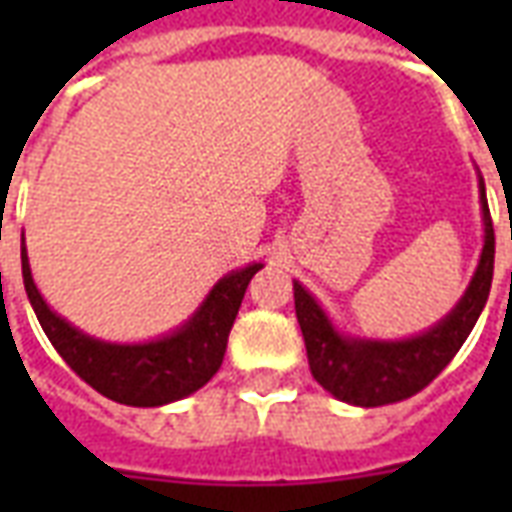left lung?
Returning <instances> with one entry per match:
<instances>
[{
	"label": "left lung",
	"instance_id": "8db88e82",
	"mask_svg": "<svg viewBox=\"0 0 512 512\" xmlns=\"http://www.w3.org/2000/svg\"><path fill=\"white\" fill-rule=\"evenodd\" d=\"M483 200L485 246L480 266L466 296L458 307L430 332L411 337L403 343H370V340H345L334 332L323 310L315 304L299 282H293L296 318H299L307 359L315 381L354 406H389L417 395L450 365L452 356L461 351L466 337L483 312L494 279V222L485 200V186L480 180Z\"/></svg>",
	"mask_w": 512,
	"mask_h": 512
}]
</instances>
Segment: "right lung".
<instances>
[{"label": "right lung", "mask_w": 512, "mask_h": 512, "mask_svg": "<svg viewBox=\"0 0 512 512\" xmlns=\"http://www.w3.org/2000/svg\"><path fill=\"white\" fill-rule=\"evenodd\" d=\"M260 263L246 266L211 290L208 301L180 332L145 345H109L76 332L71 323L46 307L29 274L27 252L21 249V274L29 304L38 315L43 332L84 384L115 403L126 406H164L197 392L222 367L227 337L238 307Z\"/></svg>", "instance_id": "obj_1"}]
</instances>
